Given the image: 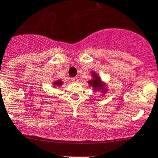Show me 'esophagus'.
I'll use <instances>...</instances> for the list:
<instances>
[{"instance_id":"1","label":"esophagus","mask_w":158,"mask_h":158,"mask_svg":"<svg viewBox=\"0 0 158 158\" xmlns=\"http://www.w3.org/2000/svg\"><path fill=\"white\" fill-rule=\"evenodd\" d=\"M71 80L73 81V82H74V83H77V82H79V79H78L77 77H73V78H72Z\"/></svg>"}]
</instances>
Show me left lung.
<instances>
[{
	"label": "left lung",
	"instance_id": "1",
	"mask_svg": "<svg viewBox=\"0 0 158 158\" xmlns=\"http://www.w3.org/2000/svg\"><path fill=\"white\" fill-rule=\"evenodd\" d=\"M89 82L91 85H93V86L96 89H98V87H99L100 85H101V82H100V80L98 79H94V80H91V81H89Z\"/></svg>",
	"mask_w": 158,
	"mask_h": 158
}]
</instances>
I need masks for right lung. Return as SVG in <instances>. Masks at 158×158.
<instances>
[{"mask_svg":"<svg viewBox=\"0 0 158 158\" xmlns=\"http://www.w3.org/2000/svg\"><path fill=\"white\" fill-rule=\"evenodd\" d=\"M55 84L56 85H57V86H58V85H62V82H60V81H57L56 82H55Z\"/></svg>","mask_w":158,"mask_h":158,"instance_id":"obj_1","label":"right lung"}]
</instances>
